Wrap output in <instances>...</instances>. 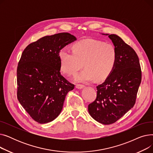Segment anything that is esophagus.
I'll return each mask as SVG.
<instances>
[{"instance_id": "1", "label": "esophagus", "mask_w": 153, "mask_h": 153, "mask_svg": "<svg viewBox=\"0 0 153 153\" xmlns=\"http://www.w3.org/2000/svg\"><path fill=\"white\" fill-rule=\"evenodd\" d=\"M76 87L77 88V89H82L83 87H84V85H82V84H77L76 85Z\"/></svg>"}]
</instances>
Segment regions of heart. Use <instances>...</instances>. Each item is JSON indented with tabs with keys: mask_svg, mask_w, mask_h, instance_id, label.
Wrapping results in <instances>:
<instances>
[{
	"mask_svg": "<svg viewBox=\"0 0 153 153\" xmlns=\"http://www.w3.org/2000/svg\"><path fill=\"white\" fill-rule=\"evenodd\" d=\"M60 68L64 74L74 76L82 67L85 68L76 76L79 82L95 78L100 81L106 79L114 71L117 59L115 46L110 43L91 39L75 43L72 51L62 48L58 53Z\"/></svg>",
	"mask_w": 153,
	"mask_h": 153,
	"instance_id": "obj_1",
	"label": "heart"
}]
</instances>
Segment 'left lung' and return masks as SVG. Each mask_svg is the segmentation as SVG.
<instances>
[{
  "mask_svg": "<svg viewBox=\"0 0 153 153\" xmlns=\"http://www.w3.org/2000/svg\"><path fill=\"white\" fill-rule=\"evenodd\" d=\"M108 35L117 53L115 67L102 84L97 86V97L88 105L96 121L110 125L116 122L133 107L141 81V69L137 54L120 36Z\"/></svg>",
  "mask_w": 153,
  "mask_h": 153,
  "instance_id": "8db88e82",
  "label": "left lung"
}]
</instances>
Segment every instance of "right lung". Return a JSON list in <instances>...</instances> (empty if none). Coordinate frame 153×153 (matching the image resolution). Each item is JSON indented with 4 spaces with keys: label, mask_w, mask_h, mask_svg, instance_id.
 <instances>
[{
    "label": "right lung",
    "mask_w": 153,
    "mask_h": 153,
    "mask_svg": "<svg viewBox=\"0 0 153 153\" xmlns=\"http://www.w3.org/2000/svg\"><path fill=\"white\" fill-rule=\"evenodd\" d=\"M76 40L69 33L46 36L28 45L18 64L17 98L35 122L47 123L57 117L67 94L74 89L60 72L58 53Z\"/></svg>",
    "instance_id": "right-lung-1"
}]
</instances>
